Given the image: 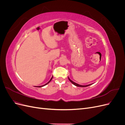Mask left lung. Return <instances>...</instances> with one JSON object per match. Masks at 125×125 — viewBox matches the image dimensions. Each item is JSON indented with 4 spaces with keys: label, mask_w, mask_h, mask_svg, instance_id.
Instances as JSON below:
<instances>
[{
    "label": "left lung",
    "mask_w": 125,
    "mask_h": 125,
    "mask_svg": "<svg viewBox=\"0 0 125 125\" xmlns=\"http://www.w3.org/2000/svg\"><path fill=\"white\" fill-rule=\"evenodd\" d=\"M68 79H69V80L72 83H73V85H75L76 86H78V87H86V86H89V85H91L92 84H88V85H80V84H77V83H75V82H74L72 80H71L70 79H69V78L68 77Z\"/></svg>",
    "instance_id": "1"
}]
</instances>
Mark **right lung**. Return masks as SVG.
<instances>
[{
	"instance_id": "add662e5",
	"label": "right lung",
	"mask_w": 125,
	"mask_h": 125,
	"mask_svg": "<svg viewBox=\"0 0 125 125\" xmlns=\"http://www.w3.org/2000/svg\"><path fill=\"white\" fill-rule=\"evenodd\" d=\"M52 78H53V77H52V78H51V80L49 81L47 83H46V84H44V85H41V86H37V87H39V88H41V87H43V86H45V85H46V84H48L49 83H50L51 81V80H52Z\"/></svg>"
}]
</instances>
